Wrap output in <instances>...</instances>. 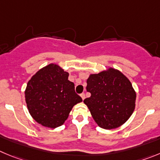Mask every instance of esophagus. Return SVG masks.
Masks as SVG:
<instances>
[{
	"instance_id": "obj_1",
	"label": "esophagus",
	"mask_w": 160,
	"mask_h": 160,
	"mask_svg": "<svg viewBox=\"0 0 160 160\" xmlns=\"http://www.w3.org/2000/svg\"><path fill=\"white\" fill-rule=\"evenodd\" d=\"M80 97H81L82 99H83H83H84V98H85V94L84 93L80 94Z\"/></svg>"
}]
</instances>
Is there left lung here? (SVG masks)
<instances>
[{
  "instance_id": "left-lung-1",
  "label": "left lung",
  "mask_w": 160,
  "mask_h": 160,
  "mask_svg": "<svg viewBox=\"0 0 160 160\" xmlns=\"http://www.w3.org/2000/svg\"><path fill=\"white\" fill-rule=\"evenodd\" d=\"M86 89L91 96L83 102L99 127H119L133 113L136 92L129 79L118 70L109 68L98 74H91Z\"/></svg>"
}]
</instances>
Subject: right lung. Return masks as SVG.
<instances>
[{
	"mask_svg": "<svg viewBox=\"0 0 160 160\" xmlns=\"http://www.w3.org/2000/svg\"><path fill=\"white\" fill-rule=\"evenodd\" d=\"M68 73L59 65L50 64L31 78L25 90V100L31 117L45 127L61 126L73 106L82 102L75 92Z\"/></svg>",
	"mask_w": 160,
	"mask_h": 160,
	"instance_id": "obj_1",
	"label": "right lung"
}]
</instances>
